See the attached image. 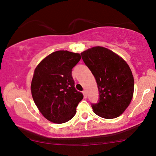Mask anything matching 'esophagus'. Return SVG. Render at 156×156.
<instances>
[{
  "label": "esophagus",
  "mask_w": 156,
  "mask_h": 156,
  "mask_svg": "<svg viewBox=\"0 0 156 156\" xmlns=\"http://www.w3.org/2000/svg\"><path fill=\"white\" fill-rule=\"evenodd\" d=\"M83 95H84V98H87V91H86V90H83Z\"/></svg>",
  "instance_id": "esophagus-1"
}]
</instances>
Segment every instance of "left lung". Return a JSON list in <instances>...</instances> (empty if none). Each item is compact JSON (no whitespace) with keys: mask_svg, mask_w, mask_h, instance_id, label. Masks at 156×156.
Masks as SVG:
<instances>
[{"mask_svg":"<svg viewBox=\"0 0 156 156\" xmlns=\"http://www.w3.org/2000/svg\"><path fill=\"white\" fill-rule=\"evenodd\" d=\"M82 58L95 78L98 103L91 104L96 115L114 119L125 111L134 93V77L126 62L112 51L96 46L84 51Z\"/></svg>","mask_w":156,"mask_h":156,"instance_id":"obj_1","label":"left lung"}]
</instances>
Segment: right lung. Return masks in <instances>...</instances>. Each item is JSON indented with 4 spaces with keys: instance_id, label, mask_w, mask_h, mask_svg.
Returning a JSON list of instances; mask_svg holds the SVG:
<instances>
[{
    "instance_id": "1",
    "label": "right lung",
    "mask_w": 156,
    "mask_h": 156,
    "mask_svg": "<svg viewBox=\"0 0 156 156\" xmlns=\"http://www.w3.org/2000/svg\"><path fill=\"white\" fill-rule=\"evenodd\" d=\"M80 54L58 50L43 59L35 69L31 93L36 106L51 122L63 123L76 113L83 94L75 88L72 69Z\"/></svg>"
}]
</instances>
